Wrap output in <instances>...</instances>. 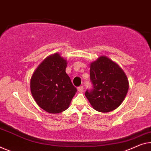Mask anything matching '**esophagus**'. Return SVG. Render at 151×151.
<instances>
[{
  "instance_id": "obj_1",
  "label": "esophagus",
  "mask_w": 151,
  "mask_h": 151,
  "mask_svg": "<svg viewBox=\"0 0 151 151\" xmlns=\"http://www.w3.org/2000/svg\"><path fill=\"white\" fill-rule=\"evenodd\" d=\"M78 92H82L83 91V86H79L78 88Z\"/></svg>"
}]
</instances>
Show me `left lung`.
Segmentation results:
<instances>
[{"instance_id":"obj_1","label":"left lung","mask_w":151,"mask_h":151,"mask_svg":"<svg viewBox=\"0 0 151 151\" xmlns=\"http://www.w3.org/2000/svg\"><path fill=\"white\" fill-rule=\"evenodd\" d=\"M90 81L93 88L87 90L85 96L95 110L102 113L113 111L126 97L128 80L123 69L105 56L90 64Z\"/></svg>"}]
</instances>
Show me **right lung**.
<instances>
[{
	"mask_svg": "<svg viewBox=\"0 0 151 151\" xmlns=\"http://www.w3.org/2000/svg\"><path fill=\"white\" fill-rule=\"evenodd\" d=\"M67 61L58 53L41 63L30 80L32 96L48 113H59L69 107L76 88L65 72Z\"/></svg>",
	"mask_w": 151,
	"mask_h": 151,
	"instance_id": "right-lung-1",
	"label": "right lung"
}]
</instances>
